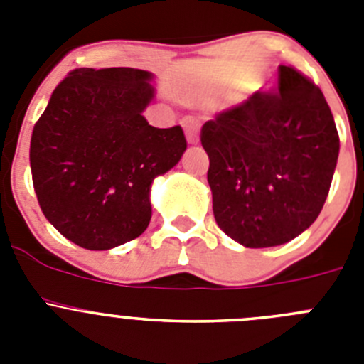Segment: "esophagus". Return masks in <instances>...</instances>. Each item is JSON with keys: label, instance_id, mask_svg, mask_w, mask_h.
I'll list each match as a JSON object with an SVG mask.
<instances>
[{"label": "esophagus", "instance_id": "34e87169", "mask_svg": "<svg viewBox=\"0 0 364 364\" xmlns=\"http://www.w3.org/2000/svg\"><path fill=\"white\" fill-rule=\"evenodd\" d=\"M182 125H184L188 144H191V146L198 144V129H200V124H198L197 118L186 117L184 120H182Z\"/></svg>", "mask_w": 364, "mask_h": 364}]
</instances>
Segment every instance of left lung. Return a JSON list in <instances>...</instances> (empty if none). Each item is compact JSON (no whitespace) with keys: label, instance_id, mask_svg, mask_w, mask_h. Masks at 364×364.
Masks as SVG:
<instances>
[{"label":"left lung","instance_id":"left-lung-1","mask_svg":"<svg viewBox=\"0 0 364 364\" xmlns=\"http://www.w3.org/2000/svg\"><path fill=\"white\" fill-rule=\"evenodd\" d=\"M213 215L246 247L279 246L314 224L339 156L332 111L314 82L279 67L275 95L255 92L200 133Z\"/></svg>","mask_w":364,"mask_h":364}]
</instances>
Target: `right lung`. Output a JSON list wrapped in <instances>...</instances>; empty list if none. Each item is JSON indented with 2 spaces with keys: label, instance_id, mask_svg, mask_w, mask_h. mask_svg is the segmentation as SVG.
Instances as JSON below:
<instances>
[{
  "label": "right lung",
  "instance_id": "1",
  "mask_svg": "<svg viewBox=\"0 0 364 364\" xmlns=\"http://www.w3.org/2000/svg\"><path fill=\"white\" fill-rule=\"evenodd\" d=\"M153 74L131 67L76 69L54 89L31 138L32 184L47 220L85 250L136 239L151 220V184L182 159L180 125L142 112Z\"/></svg>",
  "mask_w": 364,
  "mask_h": 364
}]
</instances>
